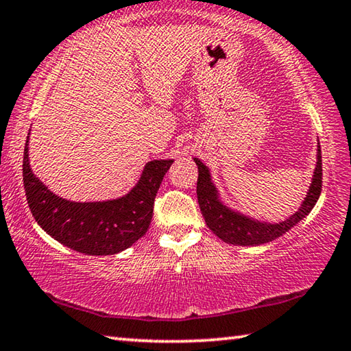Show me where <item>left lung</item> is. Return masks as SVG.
<instances>
[{"mask_svg":"<svg viewBox=\"0 0 351 351\" xmlns=\"http://www.w3.org/2000/svg\"><path fill=\"white\" fill-rule=\"evenodd\" d=\"M195 164L198 165V182H197V195L201 213L206 219L207 228H209L218 239L224 243L235 246H258L278 239L299 224L308 213L316 206L320 190H322V153L320 145L317 144V161L314 169L313 180L308 189L306 197L297 212L288 217L287 219L278 223L261 221L249 215H245L239 210L230 209L219 198L218 189L212 181V175L209 167L201 162L198 158H193Z\"/></svg>","mask_w":351,"mask_h":351,"instance_id":"obj_1","label":"left lung"}]
</instances>
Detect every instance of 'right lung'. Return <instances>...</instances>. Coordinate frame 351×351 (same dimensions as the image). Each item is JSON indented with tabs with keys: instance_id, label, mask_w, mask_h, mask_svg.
<instances>
[{
	"instance_id": "add662e5",
	"label": "right lung",
	"mask_w": 351,
	"mask_h": 351,
	"mask_svg": "<svg viewBox=\"0 0 351 351\" xmlns=\"http://www.w3.org/2000/svg\"><path fill=\"white\" fill-rule=\"evenodd\" d=\"M171 164L173 159L147 162L136 186L121 198L75 203L57 197L34 175L27 133L23 181L29 209L47 235L77 252L114 255L145 235L152 223L154 197Z\"/></svg>"
}]
</instances>
